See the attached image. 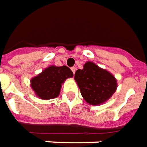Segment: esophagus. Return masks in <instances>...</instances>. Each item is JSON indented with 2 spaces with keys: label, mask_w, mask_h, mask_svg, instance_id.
<instances>
[{
  "label": "esophagus",
  "mask_w": 147,
  "mask_h": 147,
  "mask_svg": "<svg viewBox=\"0 0 147 147\" xmlns=\"http://www.w3.org/2000/svg\"><path fill=\"white\" fill-rule=\"evenodd\" d=\"M71 70L72 71L73 74H75V72H76V67H71Z\"/></svg>",
  "instance_id": "34e87169"
}]
</instances>
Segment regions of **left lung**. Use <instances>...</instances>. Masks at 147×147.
<instances>
[{
    "label": "left lung",
    "instance_id": "8db88e82",
    "mask_svg": "<svg viewBox=\"0 0 147 147\" xmlns=\"http://www.w3.org/2000/svg\"><path fill=\"white\" fill-rule=\"evenodd\" d=\"M75 80L84 99L91 105L105 102L117 88L114 76L91 61L86 62L83 69L76 71Z\"/></svg>",
    "mask_w": 147,
    "mask_h": 147
}]
</instances>
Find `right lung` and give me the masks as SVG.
Here are the masks:
<instances>
[{"mask_svg":"<svg viewBox=\"0 0 147 147\" xmlns=\"http://www.w3.org/2000/svg\"><path fill=\"white\" fill-rule=\"evenodd\" d=\"M72 76L73 72L67 66H50L31 79V88L39 98L46 100L54 98L60 93L64 81Z\"/></svg>","mask_w":147,"mask_h":147,"instance_id":"right-lung-1","label":"right lung"}]
</instances>
